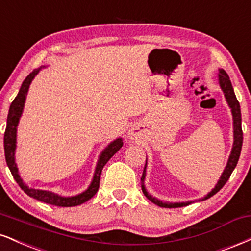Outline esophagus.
I'll list each match as a JSON object with an SVG mask.
<instances>
[{"label": "esophagus", "mask_w": 251, "mask_h": 251, "mask_svg": "<svg viewBox=\"0 0 251 251\" xmlns=\"http://www.w3.org/2000/svg\"><path fill=\"white\" fill-rule=\"evenodd\" d=\"M128 135H129V138H131V139H134V138H137V129H135V128H132V129H129V132H128Z\"/></svg>", "instance_id": "1"}]
</instances>
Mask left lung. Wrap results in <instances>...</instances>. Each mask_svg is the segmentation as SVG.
<instances>
[{
  "label": "left lung",
  "instance_id": "left-lung-1",
  "mask_svg": "<svg viewBox=\"0 0 251 251\" xmlns=\"http://www.w3.org/2000/svg\"><path fill=\"white\" fill-rule=\"evenodd\" d=\"M217 79H219V85L221 87L223 95H225L226 101H227L228 106L230 107L231 116H232V129H234V143H232V147L230 151V155L228 158V162L226 165L225 170H223L221 176H220L219 181L215 185V187L210 191L208 194L204 196V198L200 199L201 201L207 200L210 196L216 194L220 189L222 188L223 186L226 185L229 177L232 173V171L236 167L238 158H240L241 150H242V143H243V132H242V125H241V122H242V118H241V107L240 102H238L236 96H235L234 89H232L231 81L229 79V76L227 75L223 69H219V74H217ZM146 167H147V158H146V164H145V168L143 172V176H141V189H143V193L149 199L150 201H152L153 203H155L156 206L162 207V208H177V207H183L188 206V204L193 203L194 201H187V202H164L159 199H156L155 196L151 195L149 192H147L146 187H145V177H146ZM199 200V201H200Z\"/></svg>",
  "mask_w": 251,
  "mask_h": 251
}]
</instances>
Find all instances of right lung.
Returning <instances> with one entry per match:
<instances>
[{
  "label": "right lung",
  "instance_id": "obj_1",
  "mask_svg": "<svg viewBox=\"0 0 251 251\" xmlns=\"http://www.w3.org/2000/svg\"><path fill=\"white\" fill-rule=\"evenodd\" d=\"M45 66H41V68L35 69L31 74L29 75L25 79L23 80L22 86H21L19 93H17L16 98L11 102L10 107H9V113L7 118V127H5L4 132V154H5V161L10 170L11 174H13L14 179L19 183V186L23 189L25 194H28L31 198L36 199V200L45 202V203L53 204V206L58 207H74L79 206V204L84 203V202L89 201L93 195L96 194L99 188V181H100V174L102 171V167L106 165V162L110 160L116 153L123 147V139L117 138L116 140L111 141L110 144L101 151V153L98 156V161H97L95 174H93L92 181L90 186L80 194L74 195V196H62L56 194V193L50 191H43V189H35L29 187L28 185L23 182L21 179L19 168H17V164L15 161V152H16V143H17V126H19L21 116L23 113L24 104H25L26 95H28L30 84L34 78L37 76V74Z\"/></svg>",
  "mask_w": 251,
  "mask_h": 251
}]
</instances>
